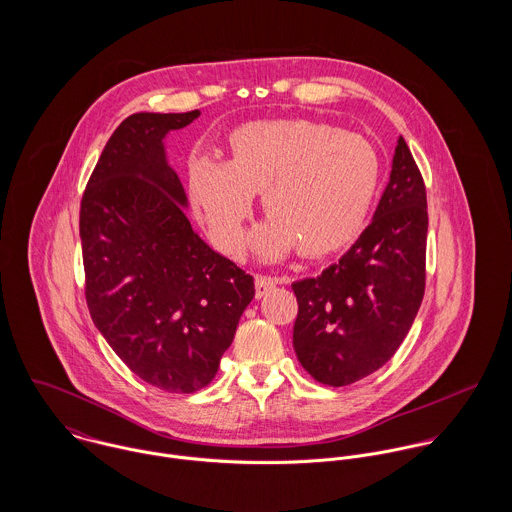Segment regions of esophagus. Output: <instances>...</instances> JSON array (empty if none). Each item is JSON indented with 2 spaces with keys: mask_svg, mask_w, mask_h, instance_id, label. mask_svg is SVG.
Here are the masks:
<instances>
[{
  "mask_svg": "<svg viewBox=\"0 0 512 512\" xmlns=\"http://www.w3.org/2000/svg\"><path fill=\"white\" fill-rule=\"evenodd\" d=\"M276 284H278V278L258 274V276H256V297H264L266 293L276 288Z\"/></svg>",
  "mask_w": 512,
  "mask_h": 512,
  "instance_id": "34e87169",
  "label": "esophagus"
}]
</instances>
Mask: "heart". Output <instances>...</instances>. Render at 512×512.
I'll list each match as a JSON object with an SVG mask.
<instances>
[{"label":"heart","mask_w":512,"mask_h":512,"mask_svg":"<svg viewBox=\"0 0 512 512\" xmlns=\"http://www.w3.org/2000/svg\"><path fill=\"white\" fill-rule=\"evenodd\" d=\"M380 185V157L357 134L311 120H260L236 128L228 159L197 157L187 195L213 240L228 254L244 246L254 197L270 220L254 250L280 258L333 254L359 236Z\"/></svg>","instance_id":"b5f03b06"}]
</instances>
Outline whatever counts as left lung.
<instances>
[{"instance_id": "left-lung-1", "label": "left lung", "mask_w": 512, "mask_h": 512, "mask_svg": "<svg viewBox=\"0 0 512 512\" xmlns=\"http://www.w3.org/2000/svg\"><path fill=\"white\" fill-rule=\"evenodd\" d=\"M428 197L404 138L374 219L317 278L292 284L293 349L321 384L347 386L386 365L406 339L426 292Z\"/></svg>"}]
</instances>
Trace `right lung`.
I'll return each instance as SVG.
<instances>
[{
	"label": "right lung",
	"instance_id": "add662e5",
	"mask_svg": "<svg viewBox=\"0 0 512 512\" xmlns=\"http://www.w3.org/2000/svg\"><path fill=\"white\" fill-rule=\"evenodd\" d=\"M201 112L128 116L110 136L80 201L84 295L114 353L147 384L205 388L254 297V278L211 250L181 204L163 138Z\"/></svg>",
	"mask_w": 512,
	"mask_h": 512
}]
</instances>
